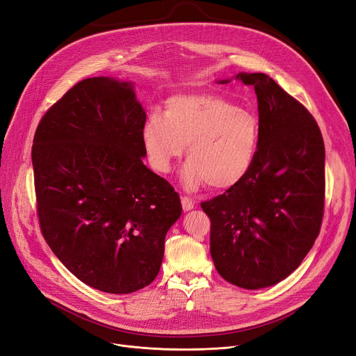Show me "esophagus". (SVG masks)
Wrapping results in <instances>:
<instances>
[{"mask_svg": "<svg viewBox=\"0 0 356 356\" xmlns=\"http://www.w3.org/2000/svg\"><path fill=\"white\" fill-rule=\"evenodd\" d=\"M181 207H183L184 212H188L195 208V202L189 196H181Z\"/></svg>", "mask_w": 356, "mask_h": 356, "instance_id": "obj_1", "label": "esophagus"}]
</instances>
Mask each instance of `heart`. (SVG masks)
Returning a JSON list of instances; mask_svg holds the SVG:
<instances>
[{"label":"heart","instance_id":"1","mask_svg":"<svg viewBox=\"0 0 356 356\" xmlns=\"http://www.w3.org/2000/svg\"><path fill=\"white\" fill-rule=\"evenodd\" d=\"M260 141L257 118L215 95H177L165 102L164 116L151 113L143 144L151 167L168 173L188 145L181 183L196 191L237 186L253 167Z\"/></svg>","mask_w":356,"mask_h":356}]
</instances>
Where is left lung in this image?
Instances as JSON below:
<instances>
[{"instance_id":"1","label":"left lung","mask_w":356,"mask_h":356,"mask_svg":"<svg viewBox=\"0 0 356 356\" xmlns=\"http://www.w3.org/2000/svg\"><path fill=\"white\" fill-rule=\"evenodd\" d=\"M233 79L257 96V156L241 183L200 207L211 218L215 269L236 286L261 289L296 270L318 236L324 143L310 112L269 75L240 72Z\"/></svg>"}]
</instances>
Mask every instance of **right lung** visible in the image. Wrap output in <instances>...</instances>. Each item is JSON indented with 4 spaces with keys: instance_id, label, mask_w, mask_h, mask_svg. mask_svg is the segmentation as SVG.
<instances>
[{
    "instance_id": "right-lung-1",
    "label": "right lung",
    "mask_w": 356,
    "mask_h": 356,
    "mask_svg": "<svg viewBox=\"0 0 356 356\" xmlns=\"http://www.w3.org/2000/svg\"><path fill=\"white\" fill-rule=\"evenodd\" d=\"M147 113L132 81L92 76L42 118L32 161L46 243L79 280L129 293L160 272L180 197L143 163Z\"/></svg>"
}]
</instances>
